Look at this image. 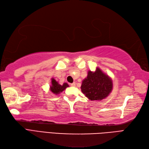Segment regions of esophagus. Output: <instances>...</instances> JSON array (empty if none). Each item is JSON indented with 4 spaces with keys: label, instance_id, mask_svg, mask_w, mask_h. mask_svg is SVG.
<instances>
[{
    "label": "esophagus",
    "instance_id": "1",
    "mask_svg": "<svg viewBox=\"0 0 149 149\" xmlns=\"http://www.w3.org/2000/svg\"><path fill=\"white\" fill-rule=\"evenodd\" d=\"M70 85L71 86V87H75V86H76V83H75V82H73V83L71 84Z\"/></svg>",
    "mask_w": 149,
    "mask_h": 149
}]
</instances>
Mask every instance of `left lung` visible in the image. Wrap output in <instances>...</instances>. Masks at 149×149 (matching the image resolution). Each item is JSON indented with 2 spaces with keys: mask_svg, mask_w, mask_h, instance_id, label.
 Listing matches in <instances>:
<instances>
[{
  "mask_svg": "<svg viewBox=\"0 0 149 149\" xmlns=\"http://www.w3.org/2000/svg\"><path fill=\"white\" fill-rule=\"evenodd\" d=\"M113 88L110 77L97 68L95 71H88L87 77L82 81L81 90L91 101L102 100L108 96Z\"/></svg>",
  "mask_w": 149,
  "mask_h": 149,
  "instance_id": "obj_1",
  "label": "left lung"
}]
</instances>
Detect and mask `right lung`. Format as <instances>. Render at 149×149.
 Here are the masks:
<instances>
[{"mask_svg":"<svg viewBox=\"0 0 149 149\" xmlns=\"http://www.w3.org/2000/svg\"><path fill=\"white\" fill-rule=\"evenodd\" d=\"M51 86H50V91L53 94L55 95L60 94L65 89L69 87V85L67 83H64L63 85H60L58 84V82L56 81L54 78H52L51 81Z\"/></svg>","mask_w":149,"mask_h":149,"instance_id":"right-lung-1","label":"right lung"}]
</instances>
